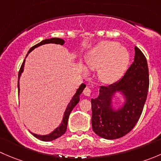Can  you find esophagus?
<instances>
[{"instance_id": "1", "label": "esophagus", "mask_w": 161, "mask_h": 161, "mask_svg": "<svg viewBox=\"0 0 161 161\" xmlns=\"http://www.w3.org/2000/svg\"><path fill=\"white\" fill-rule=\"evenodd\" d=\"M83 93L85 96H87V97H90L91 95V90L89 87H86L83 90Z\"/></svg>"}]
</instances>
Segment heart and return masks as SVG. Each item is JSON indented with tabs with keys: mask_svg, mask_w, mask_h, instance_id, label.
I'll return each mask as SVG.
<instances>
[{
	"mask_svg": "<svg viewBox=\"0 0 161 161\" xmlns=\"http://www.w3.org/2000/svg\"><path fill=\"white\" fill-rule=\"evenodd\" d=\"M130 61V53L125 47L114 41H102L87 54L86 62L104 83L116 82L124 75Z\"/></svg>",
	"mask_w": 161,
	"mask_h": 161,
	"instance_id": "obj_1",
	"label": "heart"
}]
</instances>
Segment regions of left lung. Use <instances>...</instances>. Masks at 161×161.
Here are the masks:
<instances>
[{"instance_id": "1", "label": "left lung", "mask_w": 161, "mask_h": 161, "mask_svg": "<svg viewBox=\"0 0 161 161\" xmlns=\"http://www.w3.org/2000/svg\"><path fill=\"white\" fill-rule=\"evenodd\" d=\"M149 82L147 58L135 47L134 62L124 76L108 86H100L98 97L91 99L94 132L106 139H116L128 134L140 118L147 100ZM117 92L125 98L124 103L118 109L112 103Z\"/></svg>"}]
</instances>
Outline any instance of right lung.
Here are the masks:
<instances>
[{
    "label": "right lung",
    "instance_id": "obj_1",
    "mask_svg": "<svg viewBox=\"0 0 161 161\" xmlns=\"http://www.w3.org/2000/svg\"><path fill=\"white\" fill-rule=\"evenodd\" d=\"M47 43H55V44H60V45H63L64 43V40H62V39L60 38H50V39H47V40H43V41H41L40 43H37L36 45L33 46L32 47H31L30 50H29L28 53H30L32 50H33L35 48L41 46V45L43 44H47ZM28 53H27L26 57L28 56ZM25 57V58H26ZM25 59L24 60L23 63H22V66L20 68V70H19V80H18V90H20V88H19V79H20V76L22 75V73L23 72L24 70V65H25ZM86 85L84 83L81 84L80 86L79 87L77 90H76V92L75 93V95L73 96V97L71 98V101L69 102V103L68 104L67 108H66L65 111H64V116H63V119L62 121L61 122L60 125L58 126V128L54 129L52 132H50V134L48 135H45V136H41V135H37V134H34V133L31 132L36 138H37L38 139L42 141H45V142H48V141H52L54 140V139H58V138L61 137L62 135H64L65 133L66 130H67V125H68V120H69V117L70 115L71 111L73 110V108L76 106L78 103L79 102V97H80V94L82 93V91H83L84 89H85Z\"/></svg>",
    "mask_w": 161,
    "mask_h": 161
}]
</instances>
